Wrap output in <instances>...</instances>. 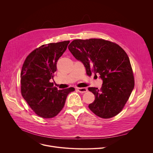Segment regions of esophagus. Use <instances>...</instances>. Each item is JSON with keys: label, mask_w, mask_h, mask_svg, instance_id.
<instances>
[{"label": "esophagus", "mask_w": 153, "mask_h": 153, "mask_svg": "<svg viewBox=\"0 0 153 153\" xmlns=\"http://www.w3.org/2000/svg\"><path fill=\"white\" fill-rule=\"evenodd\" d=\"M77 90L80 93H86L87 91H88V90H87L86 88H77Z\"/></svg>", "instance_id": "34e87169"}]
</instances>
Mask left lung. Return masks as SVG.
Returning a JSON list of instances; mask_svg holds the SVG:
<instances>
[{
	"label": "left lung",
	"instance_id": "obj_1",
	"mask_svg": "<svg viewBox=\"0 0 153 153\" xmlns=\"http://www.w3.org/2000/svg\"><path fill=\"white\" fill-rule=\"evenodd\" d=\"M73 56L84 65L86 74H97L102 80V88L90 87L95 96L88 106L97 116L108 119L119 114L134 87L129 57L115 43L100 39L73 40L68 46Z\"/></svg>",
	"mask_w": 153,
	"mask_h": 153
}]
</instances>
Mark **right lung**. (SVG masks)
Returning <instances> with one entry per match:
<instances>
[{
  "label": "right lung",
  "mask_w": 153,
  "mask_h": 153,
  "mask_svg": "<svg viewBox=\"0 0 153 153\" xmlns=\"http://www.w3.org/2000/svg\"><path fill=\"white\" fill-rule=\"evenodd\" d=\"M70 41L48 43L34 50L26 58L22 68L21 93L34 113L43 118H52L64 106L73 87L58 90L53 83L57 62Z\"/></svg>",
  "instance_id": "add662e5"
}]
</instances>
